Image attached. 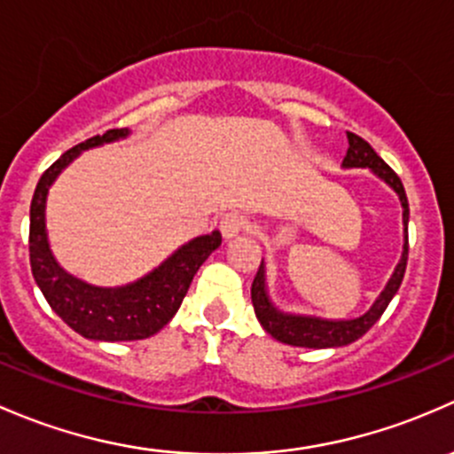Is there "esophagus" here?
I'll return each mask as SVG.
<instances>
[{
    "instance_id": "34e87169",
    "label": "esophagus",
    "mask_w": 454,
    "mask_h": 454,
    "mask_svg": "<svg viewBox=\"0 0 454 454\" xmlns=\"http://www.w3.org/2000/svg\"><path fill=\"white\" fill-rule=\"evenodd\" d=\"M218 229H221L223 238L225 240H231V238H236L238 233L245 229V216L238 212H229L225 216L221 218V223H218Z\"/></svg>"
}]
</instances>
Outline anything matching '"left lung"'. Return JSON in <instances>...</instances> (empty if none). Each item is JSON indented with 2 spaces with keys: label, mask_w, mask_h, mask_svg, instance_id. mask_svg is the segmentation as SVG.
<instances>
[{
  "label": "left lung",
  "mask_w": 454,
  "mask_h": 454,
  "mask_svg": "<svg viewBox=\"0 0 454 454\" xmlns=\"http://www.w3.org/2000/svg\"><path fill=\"white\" fill-rule=\"evenodd\" d=\"M348 155L343 159V168H369L373 170V175L380 176L385 184H389L395 190V194L400 196L402 203V223H404V249H402V258L395 266L394 275L387 282L385 291L378 295L373 306L369 308L363 317L356 319H345V321H330V319H319V317H301V315H286V312L278 310V308L270 303L269 293H266V282H264V264H260L258 273H255L254 284H251V301H254V310L262 328L269 332L273 339H278L279 343L295 345V348H340V345H349L356 339H361L365 332H369L373 324L382 317V312L387 310L389 301L398 293L402 278H404L406 270V260H409V200H406L404 185H402L400 176L378 157V153L358 135L349 133L348 130Z\"/></svg>",
  "instance_id": "left-lung-1"
}]
</instances>
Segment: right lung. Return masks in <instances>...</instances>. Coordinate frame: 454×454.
<instances>
[{
	"label": "right lung",
	"mask_w": 454,
	"mask_h": 454,
	"mask_svg": "<svg viewBox=\"0 0 454 454\" xmlns=\"http://www.w3.org/2000/svg\"><path fill=\"white\" fill-rule=\"evenodd\" d=\"M126 135L129 129H111L105 135H96L69 148L41 175L30 203L27 245L35 282L56 315L78 334L93 340H137L157 334L179 310L196 270L223 240L218 231L194 238L146 278L118 288L91 286L60 269L50 251L45 231V199L50 185L65 166L81 155V151L115 142Z\"/></svg>",
	"instance_id": "right-lung-1"
}]
</instances>
